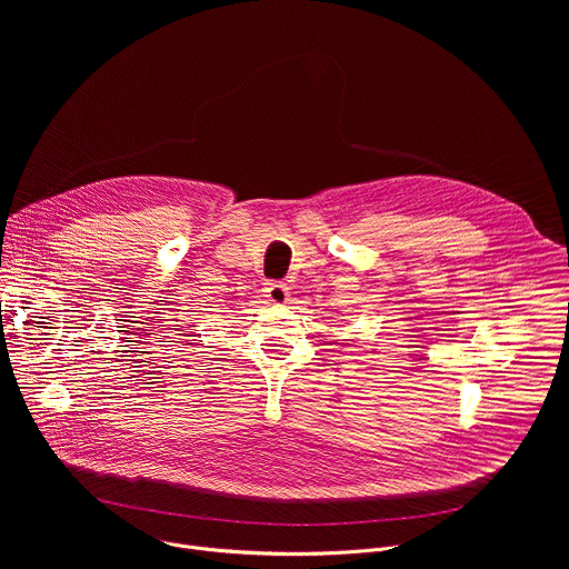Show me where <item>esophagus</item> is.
<instances>
[{"mask_svg":"<svg viewBox=\"0 0 569 569\" xmlns=\"http://www.w3.org/2000/svg\"><path fill=\"white\" fill-rule=\"evenodd\" d=\"M266 297H268V301H272V303H286L288 301V286L286 283H281V281H268L266 283Z\"/></svg>","mask_w":569,"mask_h":569,"instance_id":"34e87169","label":"esophagus"}]
</instances>
